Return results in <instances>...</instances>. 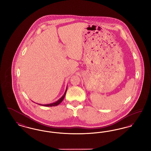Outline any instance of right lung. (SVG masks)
Returning <instances> with one entry per match:
<instances>
[{
	"label": "right lung",
	"instance_id": "1",
	"mask_svg": "<svg viewBox=\"0 0 151 151\" xmlns=\"http://www.w3.org/2000/svg\"><path fill=\"white\" fill-rule=\"evenodd\" d=\"M67 88H66V89H65V93L62 96V97L60 98V99H59L56 102H53V103H51V104H44V105H42V104H38V105H42V106H57L59 104H60L61 102H62V101L63 100V99H64V98H65V93H66V92H67Z\"/></svg>",
	"mask_w": 151,
	"mask_h": 151
}]
</instances>
